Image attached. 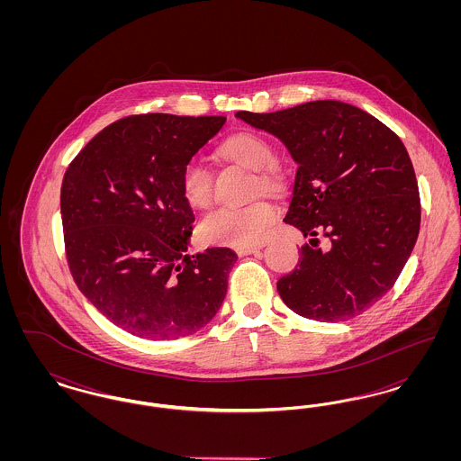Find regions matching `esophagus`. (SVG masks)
I'll use <instances>...</instances> for the list:
<instances>
[{"label": "esophagus", "mask_w": 461, "mask_h": 461, "mask_svg": "<svg viewBox=\"0 0 461 461\" xmlns=\"http://www.w3.org/2000/svg\"><path fill=\"white\" fill-rule=\"evenodd\" d=\"M259 250H261V247H241V249H237V254L239 256H249V254H256Z\"/></svg>", "instance_id": "1"}]
</instances>
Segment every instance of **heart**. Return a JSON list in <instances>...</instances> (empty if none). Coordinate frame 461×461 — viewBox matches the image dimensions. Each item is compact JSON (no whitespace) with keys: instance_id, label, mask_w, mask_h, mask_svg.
<instances>
[{"instance_id":"1","label":"heart","mask_w":461,"mask_h":461,"mask_svg":"<svg viewBox=\"0 0 461 461\" xmlns=\"http://www.w3.org/2000/svg\"><path fill=\"white\" fill-rule=\"evenodd\" d=\"M214 155L256 171V190L271 197L285 195L290 185L288 173L276 162L275 143L258 131L233 132L222 140ZM179 186L185 200L192 207H207L214 198V179L200 164H188L179 176ZM276 211L269 202H254L243 207H221L209 212L200 222V235L207 243L226 247H254L267 237Z\"/></svg>"}]
</instances>
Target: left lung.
I'll use <instances>...</instances> for the list:
<instances>
[{
	"instance_id": "8db88e82",
	"label": "left lung",
	"mask_w": 461,
	"mask_h": 461,
	"mask_svg": "<svg viewBox=\"0 0 461 461\" xmlns=\"http://www.w3.org/2000/svg\"><path fill=\"white\" fill-rule=\"evenodd\" d=\"M237 117L275 134L299 164L285 222L312 243L276 284L286 306L316 321H346L384 297L420 231L417 176L393 130L337 100ZM330 240L317 249V235Z\"/></svg>"
}]
</instances>
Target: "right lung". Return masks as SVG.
<instances>
[{
    "label": "right lung",
    "mask_w": 461,
    "mask_h": 461,
    "mask_svg": "<svg viewBox=\"0 0 461 461\" xmlns=\"http://www.w3.org/2000/svg\"><path fill=\"white\" fill-rule=\"evenodd\" d=\"M226 117L136 113L68 164L60 211L70 275L119 329L169 340L203 329L226 297L237 254H186L195 216L179 176Z\"/></svg>",
    "instance_id": "1"
}]
</instances>
